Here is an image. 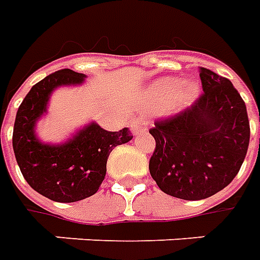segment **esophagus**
I'll return each mask as SVG.
<instances>
[{
	"label": "esophagus",
	"mask_w": 260,
	"mask_h": 260,
	"mask_svg": "<svg viewBox=\"0 0 260 260\" xmlns=\"http://www.w3.org/2000/svg\"><path fill=\"white\" fill-rule=\"evenodd\" d=\"M131 131L134 135H139L147 131V121L143 118H135L131 121Z\"/></svg>",
	"instance_id": "34e87169"
}]
</instances>
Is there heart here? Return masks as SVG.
<instances>
[{"mask_svg": "<svg viewBox=\"0 0 260 260\" xmlns=\"http://www.w3.org/2000/svg\"><path fill=\"white\" fill-rule=\"evenodd\" d=\"M201 96V85L196 80H181L175 76H163L153 82L147 89V99L150 106L156 108L171 107L182 110L192 106Z\"/></svg>", "mask_w": 260, "mask_h": 260, "instance_id": "1", "label": "heart"}]
</instances>
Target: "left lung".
<instances>
[{
  "instance_id": "left-lung-1",
  "label": "left lung",
  "mask_w": 260,
  "mask_h": 260,
  "mask_svg": "<svg viewBox=\"0 0 260 260\" xmlns=\"http://www.w3.org/2000/svg\"><path fill=\"white\" fill-rule=\"evenodd\" d=\"M203 94L191 107L149 131L156 149L149 171L167 195L201 201L238 174L249 145L246 106L233 83L201 68Z\"/></svg>"
}]
</instances>
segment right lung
Segmentation results:
<instances>
[{
    "label": "right lung",
    "mask_w": 260,
    "mask_h": 260,
    "mask_svg": "<svg viewBox=\"0 0 260 260\" xmlns=\"http://www.w3.org/2000/svg\"><path fill=\"white\" fill-rule=\"evenodd\" d=\"M85 74L61 69L33 86L18 108L12 146L26 182L54 202L71 203L94 195L107 171V158L114 147L129 142L128 128L110 132L91 121L61 143H46L36 125L47 114L48 102L61 86H80Z\"/></svg>",
    "instance_id": "1"
}]
</instances>
